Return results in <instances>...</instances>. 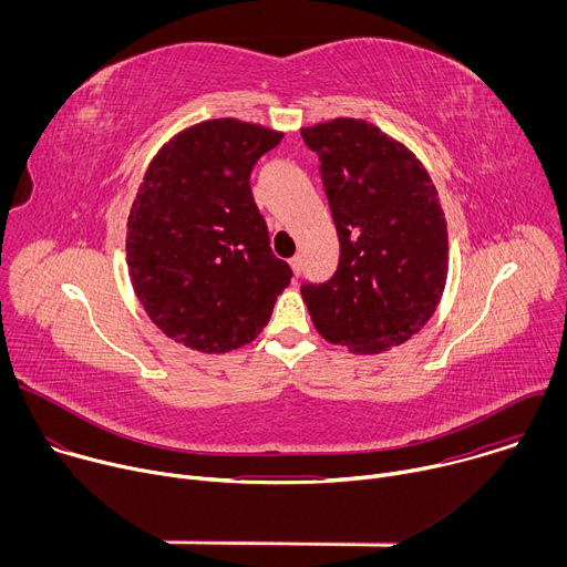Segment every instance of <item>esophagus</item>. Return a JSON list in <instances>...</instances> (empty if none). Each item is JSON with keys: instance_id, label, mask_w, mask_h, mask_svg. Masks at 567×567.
Masks as SVG:
<instances>
[{"instance_id": "obj_1", "label": "esophagus", "mask_w": 567, "mask_h": 567, "mask_svg": "<svg viewBox=\"0 0 567 567\" xmlns=\"http://www.w3.org/2000/svg\"><path fill=\"white\" fill-rule=\"evenodd\" d=\"M289 265H291L293 274H296V276H300V271H302V260H300V256H293V258L289 260Z\"/></svg>"}]
</instances>
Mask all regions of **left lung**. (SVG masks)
I'll use <instances>...</instances> for the list:
<instances>
[{"mask_svg": "<svg viewBox=\"0 0 567 567\" xmlns=\"http://www.w3.org/2000/svg\"><path fill=\"white\" fill-rule=\"evenodd\" d=\"M339 233V267L300 285L318 334L377 354L409 341L446 282L449 235L437 190L411 150L357 118L300 132Z\"/></svg>", "mask_w": 567, "mask_h": 567, "instance_id": "left-lung-1", "label": "left lung"}]
</instances>
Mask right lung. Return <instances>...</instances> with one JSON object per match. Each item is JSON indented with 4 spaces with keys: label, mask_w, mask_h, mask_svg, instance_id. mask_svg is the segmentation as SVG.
Wrapping results in <instances>:
<instances>
[{
    "label": "right lung",
    "mask_w": 567,
    "mask_h": 567,
    "mask_svg": "<svg viewBox=\"0 0 567 567\" xmlns=\"http://www.w3.org/2000/svg\"><path fill=\"white\" fill-rule=\"evenodd\" d=\"M280 138L233 118L199 123L154 156L132 204V287L154 326L193 350L254 341L293 276L251 193L256 161Z\"/></svg>",
    "instance_id": "1"
}]
</instances>
